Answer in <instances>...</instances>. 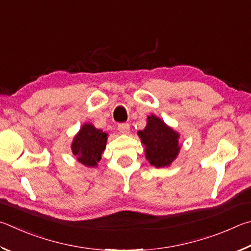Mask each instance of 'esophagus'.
I'll return each mask as SVG.
<instances>
[{
	"label": "esophagus",
	"mask_w": 251,
	"mask_h": 251,
	"mask_svg": "<svg viewBox=\"0 0 251 251\" xmlns=\"http://www.w3.org/2000/svg\"><path fill=\"white\" fill-rule=\"evenodd\" d=\"M118 129L122 133H129L130 125H129V123H120V125L118 126Z\"/></svg>",
	"instance_id": "esophagus-1"
}]
</instances>
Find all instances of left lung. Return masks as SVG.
I'll return each mask as SVG.
<instances>
[{
    "mask_svg": "<svg viewBox=\"0 0 251 251\" xmlns=\"http://www.w3.org/2000/svg\"><path fill=\"white\" fill-rule=\"evenodd\" d=\"M146 148V157L155 168L170 166L179 152V134L154 114L148 117L147 126L138 131Z\"/></svg>",
    "mask_w": 251,
    "mask_h": 251,
    "instance_id": "8db88e82",
    "label": "left lung"
}]
</instances>
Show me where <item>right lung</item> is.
<instances>
[{"instance_id": "1", "label": "right lung", "mask_w": 251, "mask_h": 251, "mask_svg": "<svg viewBox=\"0 0 251 251\" xmlns=\"http://www.w3.org/2000/svg\"><path fill=\"white\" fill-rule=\"evenodd\" d=\"M108 134L96 129L91 123H85L74 138L72 150L81 164L95 168L101 160V154L107 147Z\"/></svg>"}]
</instances>
